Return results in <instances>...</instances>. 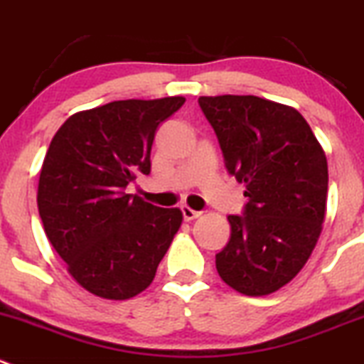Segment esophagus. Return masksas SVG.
I'll list each match as a JSON object with an SVG mask.
<instances>
[{
  "instance_id": "esophagus-1",
  "label": "esophagus",
  "mask_w": 364,
  "mask_h": 364,
  "mask_svg": "<svg viewBox=\"0 0 364 364\" xmlns=\"http://www.w3.org/2000/svg\"><path fill=\"white\" fill-rule=\"evenodd\" d=\"M180 210H182V216H184L186 221L195 220V218H198L200 214H202V213H200V210L191 209V207H188V205H182V207H180Z\"/></svg>"
}]
</instances>
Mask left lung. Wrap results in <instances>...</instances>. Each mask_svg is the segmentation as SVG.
I'll list each match as a JSON object with an SVG mask.
<instances>
[{
	"label": "left lung",
	"instance_id": "1",
	"mask_svg": "<svg viewBox=\"0 0 364 364\" xmlns=\"http://www.w3.org/2000/svg\"><path fill=\"white\" fill-rule=\"evenodd\" d=\"M225 166L245 184L243 216L216 254L225 284L248 296L277 291L313 254L327 209V157L296 109L259 96H202Z\"/></svg>",
	"mask_w": 364,
	"mask_h": 364
}]
</instances>
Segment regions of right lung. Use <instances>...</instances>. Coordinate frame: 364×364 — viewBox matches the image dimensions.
<instances>
[{"mask_svg": "<svg viewBox=\"0 0 364 364\" xmlns=\"http://www.w3.org/2000/svg\"><path fill=\"white\" fill-rule=\"evenodd\" d=\"M186 98L119 100L65 119L39 176L44 232L73 279L89 293L127 300L148 288L182 225L124 189L148 175L155 130Z\"/></svg>", "mask_w": 364, "mask_h": 364, "instance_id": "right-lung-1", "label": "right lung"}]
</instances>
